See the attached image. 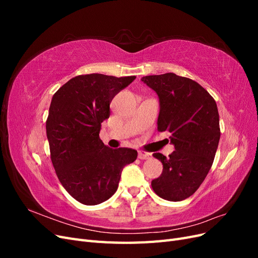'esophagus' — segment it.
<instances>
[{
	"label": "esophagus",
	"instance_id": "34e87169",
	"mask_svg": "<svg viewBox=\"0 0 258 258\" xmlns=\"http://www.w3.org/2000/svg\"><path fill=\"white\" fill-rule=\"evenodd\" d=\"M138 157H139L140 159H148V158L151 157V155L148 154V153L143 152V151H139V152H138Z\"/></svg>",
	"mask_w": 258,
	"mask_h": 258
}]
</instances>
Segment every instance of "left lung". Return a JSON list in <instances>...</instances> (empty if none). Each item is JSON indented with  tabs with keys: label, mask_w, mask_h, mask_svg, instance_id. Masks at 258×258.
<instances>
[{
	"label": "left lung",
	"mask_w": 258,
	"mask_h": 258,
	"mask_svg": "<svg viewBox=\"0 0 258 258\" xmlns=\"http://www.w3.org/2000/svg\"><path fill=\"white\" fill-rule=\"evenodd\" d=\"M142 82L157 92V129L170 132L175 147L168 158L153 154L163 169L152 188L162 199L184 200L205 181L215 157L221 138L215 100L197 82L174 73L144 76Z\"/></svg>",
	"instance_id": "8db88e82"
}]
</instances>
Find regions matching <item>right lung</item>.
<instances>
[{
    "label": "right lung",
    "mask_w": 258,
    "mask_h": 258,
    "mask_svg": "<svg viewBox=\"0 0 258 258\" xmlns=\"http://www.w3.org/2000/svg\"><path fill=\"white\" fill-rule=\"evenodd\" d=\"M136 76L84 74L54 93L46 120L50 159L60 183L79 202L101 204L117 190L122 168L137 159L128 147L113 150L101 141V123L113 98Z\"/></svg>",
    "instance_id": "right-lung-1"
}]
</instances>
